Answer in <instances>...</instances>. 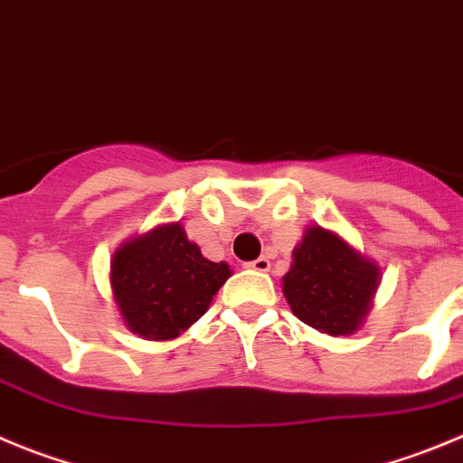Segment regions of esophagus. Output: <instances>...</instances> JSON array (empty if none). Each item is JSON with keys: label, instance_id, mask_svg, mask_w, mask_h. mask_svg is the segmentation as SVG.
<instances>
[{"label": "esophagus", "instance_id": "obj_1", "mask_svg": "<svg viewBox=\"0 0 463 463\" xmlns=\"http://www.w3.org/2000/svg\"><path fill=\"white\" fill-rule=\"evenodd\" d=\"M245 266H248V268H252V270H259V272H266V270H270V261H268L266 257H259V259H254V261L245 263Z\"/></svg>", "mask_w": 463, "mask_h": 463}]
</instances>
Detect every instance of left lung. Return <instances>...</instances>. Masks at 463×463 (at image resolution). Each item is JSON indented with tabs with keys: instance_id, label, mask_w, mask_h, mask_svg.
Masks as SVG:
<instances>
[{
	"instance_id": "1",
	"label": "left lung",
	"mask_w": 463,
	"mask_h": 463,
	"mask_svg": "<svg viewBox=\"0 0 463 463\" xmlns=\"http://www.w3.org/2000/svg\"><path fill=\"white\" fill-rule=\"evenodd\" d=\"M380 268L332 232L311 227L293 252L284 295L293 314L329 336L352 334L368 314Z\"/></svg>"
}]
</instances>
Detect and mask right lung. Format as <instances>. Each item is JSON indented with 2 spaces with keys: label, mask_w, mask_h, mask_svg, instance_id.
<instances>
[{
  "label": "right lung",
  "mask_w": 463,
  "mask_h": 463,
  "mask_svg": "<svg viewBox=\"0 0 463 463\" xmlns=\"http://www.w3.org/2000/svg\"><path fill=\"white\" fill-rule=\"evenodd\" d=\"M229 275L227 263L202 257L179 222L122 245L111 263L113 295L127 327L152 341L186 332Z\"/></svg>",
  "instance_id": "1"
}]
</instances>
